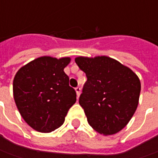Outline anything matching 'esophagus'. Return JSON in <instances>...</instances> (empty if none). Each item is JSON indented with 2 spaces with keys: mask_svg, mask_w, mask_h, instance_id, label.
Masks as SVG:
<instances>
[{
  "mask_svg": "<svg viewBox=\"0 0 158 158\" xmlns=\"http://www.w3.org/2000/svg\"><path fill=\"white\" fill-rule=\"evenodd\" d=\"M76 96H77V98H79V96L81 95V88H80V86H77L76 89Z\"/></svg>",
  "mask_w": 158,
  "mask_h": 158,
  "instance_id": "esophagus-1",
  "label": "esophagus"
}]
</instances>
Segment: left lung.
<instances>
[{
	"mask_svg": "<svg viewBox=\"0 0 158 158\" xmlns=\"http://www.w3.org/2000/svg\"><path fill=\"white\" fill-rule=\"evenodd\" d=\"M87 76L79 104L89 126L101 135L118 133L136 111L141 92L139 77L108 56L75 59Z\"/></svg>",
	"mask_w": 158,
	"mask_h": 158,
	"instance_id": "1",
	"label": "left lung"
}]
</instances>
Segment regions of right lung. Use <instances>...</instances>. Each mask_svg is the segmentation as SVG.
<instances>
[{"mask_svg":"<svg viewBox=\"0 0 158 158\" xmlns=\"http://www.w3.org/2000/svg\"><path fill=\"white\" fill-rule=\"evenodd\" d=\"M69 57L37 58L15 74L13 95L21 116L31 127L50 133L64 123L69 108L76 101L64 69Z\"/></svg>","mask_w":158,"mask_h":158,"instance_id":"obj_1","label":"right lung"}]
</instances>
